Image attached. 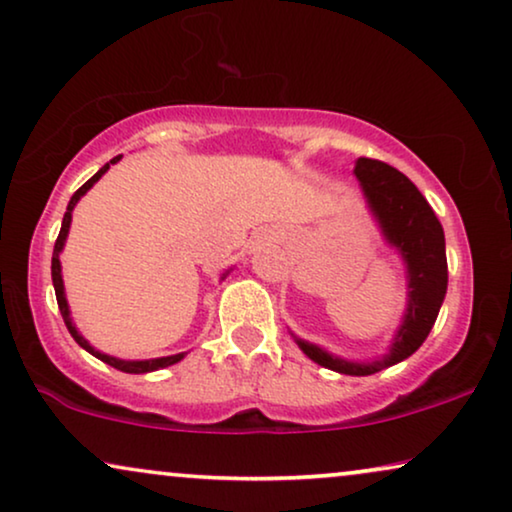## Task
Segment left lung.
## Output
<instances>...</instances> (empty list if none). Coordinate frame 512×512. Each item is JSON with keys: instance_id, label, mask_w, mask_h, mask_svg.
Wrapping results in <instances>:
<instances>
[{"instance_id": "obj_1", "label": "left lung", "mask_w": 512, "mask_h": 512, "mask_svg": "<svg viewBox=\"0 0 512 512\" xmlns=\"http://www.w3.org/2000/svg\"><path fill=\"white\" fill-rule=\"evenodd\" d=\"M355 176L362 183L366 204L383 229L385 241L399 250L406 264L408 306L403 322L390 352L373 362H348L329 355L318 345L294 338L304 355L325 369L345 376H371L403 362L429 336L448 290V259H445L443 227L434 208L401 171L380 160L359 157L355 162Z\"/></svg>"}]
</instances>
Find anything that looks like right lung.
<instances>
[{
  "mask_svg": "<svg viewBox=\"0 0 512 512\" xmlns=\"http://www.w3.org/2000/svg\"><path fill=\"white\" fill-rule=\"evenodd\" d=\"M122 155H118V157H113L111 162H106L102 169L97 171L95 176L90 178L88 183H83L81 187H78V190L74 192V197L69 199V206H67V213H64V218H62V229H60V236H57V241H55V248H53V264H50V273H53V287H55V297H57V306H60V313H62V320H64V325H67V329H69V334L74 336V341L81 345L83 350H88L90 355H95L97 359H102L104 364H109V366H113V369H118V371H125V373H150V371H157V369H167V366H171V364H176V362H181V359L185 357V352H178V355H169V357H157V359H141V362H129V359H118V357H111V355H106V352H99V350H95L92 348V345L85 341V338L78 334V329L74 327V322H71V315H69V304H67V297H64V283H62V266H60V253H62V248H64V241H67V234H69V225H71V211H74V206L78 204V199L83 197L85 192L90 190L92 185H95L99 178H102L106 171L111 169V164H115L120 160ZM227 276V273H225ZM222 276V278H225Z\"/></svg>",
  "mask_w": 512,
  "mask_h": 512,
  "instance_id": "1",
  "label": "right lung"
}]
</instances>
